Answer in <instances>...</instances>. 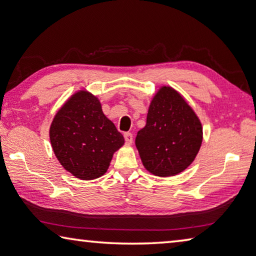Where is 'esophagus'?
I'll use <instances>...</instances> for the list:
<instances>
[{"label": "esophagus", "instance_id": "1", "mask_svg": "<svg viewBox=\"0 0 256 256\" xmlns=\"http://www.w3.org/2000/svg\"><path fill=\"white\" fill-rule=\"evenodd\" d=\"M124 138H125V142H126L128 144H131L132 142H133V136H132V133L125 132V133H124Z\"/></svg>", "mask_w": 256, "mask_h": 256}]
</instances>
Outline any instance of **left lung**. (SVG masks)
<instances>
[{"instance_id":"8db88e82","label":"left lung","mask_w":256,"mask_h":256,"mask_svg":"<svg viewBox=\"0 0 256 256\" xmlns=\"http://www.w3.org/2000/svg\"><path fill=\"white\" fill-rule=\"evenodd\" d=\"M201 144L202 125L196 112L176 90L162 86L136 138L146 170L160 177L180 174L193 162Z\"/></svg>"}]
</instances>
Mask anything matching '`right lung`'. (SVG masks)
I'll use <instances>...</instances> for the list:
<instances>
[{"instance_id": "obj_1", "label": "right lung", "mask_w": 256, "mask_h": 256, "mask_svg": "<svg viewBox=\"0 0 256 256\" xmlns=\"http://www.w3.org/2000/svg\"><path fill=\"white\" fill-rule=\"evenodd\" d=\"M50 144L60 164L80 180L105 174L124 138L102 110L98 99L79 92L58 112L50 130Z\"/></svg>"}]
</instances>
